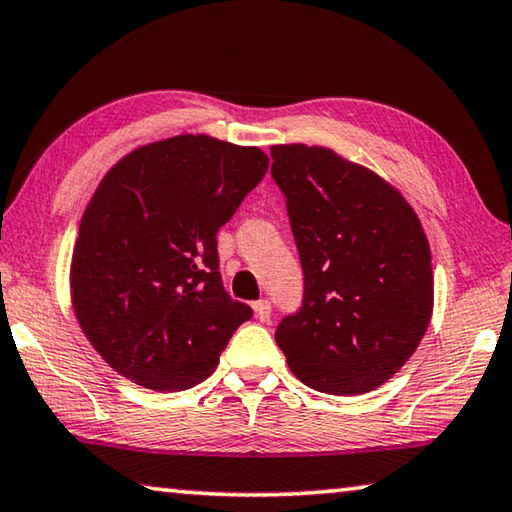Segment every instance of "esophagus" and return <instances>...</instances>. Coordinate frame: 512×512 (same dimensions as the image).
<instances>
[{"mask_svg": "<svg viewBox=\"0 0 512 512\" xmlns=\"http://www.w3.org/2000/svg\"><path fill=\"white\" fill-rule=\"evenodd\" d=\"M254 313H256L258 320L267 322V320H270V316H272V304L267 302V300H258V302H254Z\"/></svg>", "mask_w": 512, "mask_h": 512, "instance_id": "34e87169", "label": "esophagus"}]
</instances>
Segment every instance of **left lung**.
Wrapping results in <instances>:
<instances>
[{"label": "left lung", "mask_w": 512, "mask_h": 512, "mask_svg": "<svg viewBox=\"0 0 512 512\" xmlns=\"http://www.w3.org/2000/svg\"><path fill=\"white\" fill-rule=\"evenodd\" d=\"M304 272V297L277 327L306 387L359 396L414 355L432 316L430 247L398 190L329 148L272 146Z\"/></svg>", "instance_id": "left-lung-1"}]
</instances>
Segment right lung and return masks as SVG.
<instances>
[{"mask_svg": "<svg viewBox=\"0 0 512 512\" xmlns=\"http://www.w3.org/2000/svg\"><path fill=\"white\" fill-rule=\"evenodd\" d=\"M267 155L206 135L141 146L102 178L77 235L70 293L98 355L153 391L206 380L254 311L219 274L217 231Z\"/></svg>", "mask_w": 512, "mask_h": 512, "instance_id": "right-lung-1", "label": "right lung"}]
</instances>
